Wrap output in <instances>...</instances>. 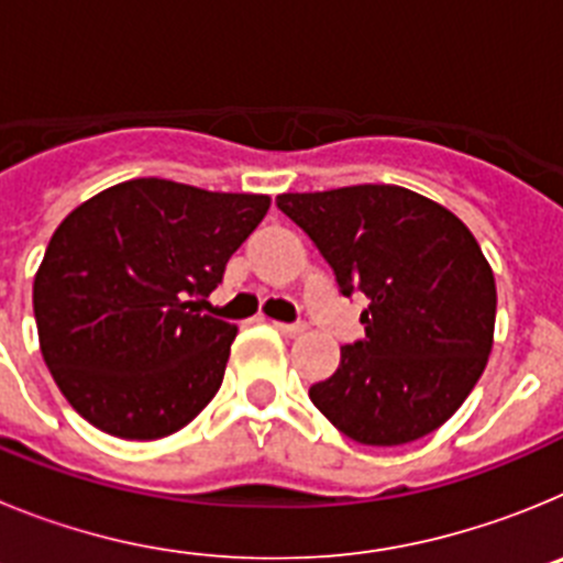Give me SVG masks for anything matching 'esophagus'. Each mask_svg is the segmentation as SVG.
<instances>
[{"instance_id":"esophagus-1","label":"esophagus","mask_w":563,"mask_h":563,"mask_svg":"<svg viewBox=\"0 0 563 563\" xmlns=\"http://www.w3.org/2000/svg\"><path fill=\"white\" fill-rule=\"evenodd\" d=\"M273 327H276L285 338H298L301 332H305V324H282V321H273Z\"/></svg>"}]
</instances>
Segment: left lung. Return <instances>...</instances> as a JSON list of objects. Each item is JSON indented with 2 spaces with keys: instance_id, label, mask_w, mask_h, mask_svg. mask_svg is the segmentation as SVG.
<instances>
[{
  "instance_id": "1",
  "label": "left lung",
  "mask_w": 563,
  "mask_h": 563,
  "mask_svg": "<svg viewBox=\"0 0 563 563\" xmlns=\"http://www.w3.org/2000/svg\"><path fill=\"white\" fill-rule=\"evenodd\" d=\"M335 271L363 290L366 341L341 346L310 400L361 445H406L456 415L494 350L496 278L465 222L402 186L278 194Z\"/></svg>"
}]
</instances>
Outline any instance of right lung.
<instances>
[{
    "mask_svg": "<svg viewBox=\"0 0 563 563\" xmlns=\"http://www.w3.org/2000/svg\"><path fill=\"white\" fill-rule=\"evenodd\" d=\"M267 194L137 177L64 217L33 278L38 346L103 434L161 440L220 391L236 324L194 312L265 220Z\"/></svg>",
    "mask_w": 563,
    "mask_h": 563,
    "instance_id": "right-lung-1",
    "label": "right lung"
}]
</instances>
